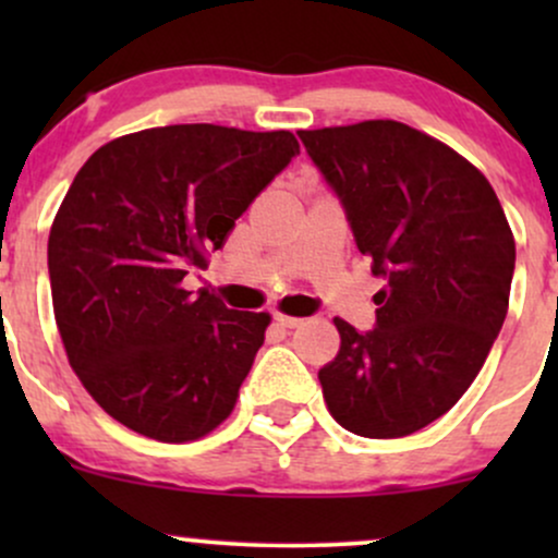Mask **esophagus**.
Masks as SVG:
<instances>
[{"instance_id": "obj_1", "label": "esophagus", "mask_w": 558, "mask_h": 558, "mask_svg": "<svg viewBox=\"0 0 558 558\" xmlns=\"http://www.w3.org/2000/svg\"><path fill=\"white\" fill-rule=\"evenodd\" d=\"M275 323L280 325V328H299L304 319L301 317H293V315H283V312H275Z\"/></svg>"}]
</instances>
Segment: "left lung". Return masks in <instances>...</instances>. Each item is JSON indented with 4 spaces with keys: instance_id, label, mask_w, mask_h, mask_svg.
<instances>
[{
    "instance_id": "left-lung-1",
    "label": "left lung",
    "mask_w": 558,
    "mask_h": 558,
    "mask_svg": "<svg viewBox=\"0 0 558 558\" xmlns=\"http://www.w3.org/2000/svg\"><path fill=\"white\" fill-rule=\"evenodd\" d=\"M299 138L386 278L373 330L332 319L341 349L319 369L325 403L349 433L403 438L446 414L488 360L509 310L514 235L488 178L417 128L364 120Z\"/></svg>"
}]
</instances>
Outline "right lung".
<instances>
[{
  "label": "right lung",
  "mask_w": 558,
  "mask_h": 558,
  "mask_svg": "<svg viewBox=\"0 0 558 558\" xmlns=\"http://www.w3.org/2000/svg\"><path fill=\"white\" fill-rule=\"evenodd\" d=\"M296 155L291 131L191 123L114 138L78 170L49 230L54 319L73 373L120 425L189 444L230 417L272 317L183 278Z\"/></svg>",
  "instance_id": "add662e5"
}]
</instances>
